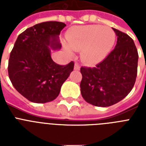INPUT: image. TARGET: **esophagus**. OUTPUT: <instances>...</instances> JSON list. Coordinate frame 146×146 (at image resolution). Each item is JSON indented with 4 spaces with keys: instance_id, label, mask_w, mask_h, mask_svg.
<instances>
[{
    "instance_id": "34e87169",
    "label": "esophagus",
    "mask_w": 146,
    "mask_h": 146,
    "mask_svg": "<svg viewBox=\"0 0 146 146\" xmlns=\"http://www.w3.org/2000/svg\"><path fill=\"white\" fill-rule=\"evenodd\" d=\"M80 69V66L79 64H74V70H79Z\"/></svg>"
}]
</instances>
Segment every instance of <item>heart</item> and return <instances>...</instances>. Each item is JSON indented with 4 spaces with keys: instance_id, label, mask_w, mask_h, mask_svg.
<instances>
[{
    "instance_id": "b5f03b06",
    "label": "heart",
    "mask_w": 146,
    "mask_h": 146,
    "mask_svg": "<svg viewBox=\"0 0 146 146\" xmlns=\"http://www.w3.org/2000/svg\"><path fill=\"white\" fill-rule=\"evenodd\" d=\"M68 46L65 49L81 50V59L90 65L99 64L108 55L116 41V34L108 26L100 25L77 26L73 27L66 35Z\"/></svg>"
}]
</instances>
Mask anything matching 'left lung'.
Here are the masks:
<instances>
[{
    "instance_id": "left-lung-1",
    "label": "left lung",
    "mask_w": 146,
    "mask_h": 146,
    "mask_svg": "<svg viewBox=\"0 0 146 146\" xmlns=\"http://www.w3.org/2000/svg\"><path fill=\"white\" fill-rule=\"evenodd\" d=\"M117 36L115 48L95 67L82 66L80 91L86 102L97 107H109L123 99L133 89L139 55L133 40L113 29Z\"/></svg>"
}]
</instances>
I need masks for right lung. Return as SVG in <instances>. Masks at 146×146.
Segmentation results:
<instances>
[{
    "label": "right lung",
    "mask_w": 146,
    "mask_h": 146,
    "mask_svg": "<svg viewBox=\"0 0 146 146\" xmlns=\"http://www.w3.org/2000/svg\"><path fill=\"white\" fill-rule=\"evenodd\" d=\"M65 26L60 22H44L17 37L10 55L8 74L17 91L30 102L40 104L54 100L73 70V61L59 65L50 56V50L61 48L59 35Z\"/></svg>",
    "instance_id": "add662e5"
}]
</instances>
